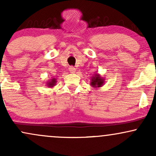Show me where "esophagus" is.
<instances>
[{"instance_id": "1", "label": "esophagus", "mask_w": 156, "mask_h": 156, "mask_svg": "<svg viewBox=\"0 0 156 156\" xmlns=\"http://www.w3.org/2000/svg\"><path fill=\"white\" fill-rule=\"evenodd\" d=\"M69 71L71 73H76V68H75L74 67H69Z\"/></svg>"}]
</instances>
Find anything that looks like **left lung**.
I'll return each mask as SVG.
<instances>
[{
    "label": "left lung",
    "instance_id": "8db88e82",
    "mask_svg": "<svg viewBox=\"0 0 156 156\" xmlns=\"http://www.w3.org/2000/svg\"><path fill=\"white\" fill-rule=\"evenodd\" d=\"M105 83V79L102 78L100 74H94V76L91 78V83L90 85L93 88H99V87H103V85Z\"/></svg>",
    "mask_w": 156,
    "mask_h": 156
}]
</instances>
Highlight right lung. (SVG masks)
I'll return each mask as SVG.
<instances>
[{"instance_id":"obj_1","label":"right lung","mask_w":156,"mask_h":156,"mask_svg":"<svg viewBox=\"0 0 156 156\" xmlns=\"http://www.w3.org/2000/svg\"><path fill=\"white\" fill-rule=\"evenodd\" d=\"M55 83H56V79L55 78H52V79H50L48 80V82L46 83V85H47V87H53L55 85Z\"/></svg>"}]
</instances>
